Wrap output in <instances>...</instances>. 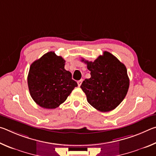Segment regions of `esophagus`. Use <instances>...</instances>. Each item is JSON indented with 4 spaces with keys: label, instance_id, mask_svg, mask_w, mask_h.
Instances as JSON below:
<instances>
[{
    "label": "esophagus",
    "instance_id": "esophagus-1",
    "mask_svg": "<svg viewBox=\"0 0 156 156\" xmlns=\"http://www.w3.org/2000/svg\"><path fill=\"white\" fill-rule=\"evenodd\" d=\"M83 79H80V80H78V81L77 82V83H78V85L79 87H80V86L81 85V84H82V83H83Z\"/></svg>",
    "mask_w": 156,
    "mask_h": 156
}]
</instances>
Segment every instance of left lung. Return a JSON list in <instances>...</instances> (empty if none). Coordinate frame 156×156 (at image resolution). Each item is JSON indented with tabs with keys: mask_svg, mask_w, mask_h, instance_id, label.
Instances as JSON below:
<instances>
[{
	"mask_svg": "<svg viewBox=\"0 0 156 156\" xmlns=\"http://www.w3.org/2000/svg\"><path fill=\"white\" fill-rule=\"evenodd\" d=\"M90 71L80 87L87 102L95 109L108 112L115 109L125 98L129 87L125 65L108 51H104L94 62L82 59Z\"/></svg>",
	"mask_w": 156,
	"mask_h": 156,
	"instance_id": "obj_1",
	"label": "left lung"
}]
</instances>
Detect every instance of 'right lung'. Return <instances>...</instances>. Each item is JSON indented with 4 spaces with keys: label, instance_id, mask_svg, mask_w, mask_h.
Masks as SVG:
<instances>
[{
    "label": "right lung",
    "instance_id": "add662e5",
    "mask_svg": "<svg viewBox=\"0 0 156 156\" xmlns=\"http://www.w3.org/2000/svg\"><path fill=\"white\" fill-rule=\"evenodd\" d=\"M65 60L54 51L47 52L31 65L27 76L30 93L37 105L55 109L63 103L78 86L65 69Z\"/></svg>",
    "mask_w": 156,
    "mask_h": 156
}]
</instances>
